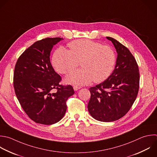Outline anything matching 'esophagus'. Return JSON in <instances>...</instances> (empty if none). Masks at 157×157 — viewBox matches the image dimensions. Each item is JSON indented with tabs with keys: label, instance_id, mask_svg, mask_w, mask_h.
<instances>
[{
	"label": "esophagus",
	"instance_id": "obj_1",
	"mask_svg": "<svg viewBox=\"0 0 157 157\" xmlns=\"http://www.w3.org/2000/svg\"><path fill=\"white\" fill-rule=\"evenodd\" d=\"M81 88H82L81 86H74V90L75 91H77L78 90L80 89Z\"/></svg>",
	"mask_w": 157,
	"mask_h": 157
}]
</instances>
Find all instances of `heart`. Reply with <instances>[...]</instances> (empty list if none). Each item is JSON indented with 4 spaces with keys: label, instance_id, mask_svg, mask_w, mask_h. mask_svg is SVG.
Here are the masks:
<instances>
[{
    "label": "heart",
    "instance_id": "1",
    "mask_svg": "<svg viewBox=\"0 0 157 157\" xmlns=\"http://www.w3.org/2000/svg\"><path fill=\"white\" fill-rule=\"evenodd\" d=\"M69 50L58 48L54 53L52 64L59 74L70 72L80 62L81 69L69 73L66 81L80 86L90 84L93 80L100 83L105 80L113 72L116 55L109 45L87 39L76 40L68 44Z\"/></svg>",
    "mask_w": 157,
    "mask_h": 157
}]
</instances>
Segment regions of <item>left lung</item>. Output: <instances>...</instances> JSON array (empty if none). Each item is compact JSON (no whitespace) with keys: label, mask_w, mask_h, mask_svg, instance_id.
Returning <instances> with one entry per match:
<instances>
[{"label":"left lung","mask_w":157,"mask_h":157,"mask_svg":"<svg viewBox=\"0 0 157 157\" xmlns=\"http://www.w3.org/2000/svg\"><path fill=\"white\" fill-rule=\"evenodd\" d=\"M117 53L115 69L103 82L89 89L90 114L96 120L110 122L123 117L135 101L139 88L137 64L129 50L110 37Z\"/></svg>","instance_id":"8db88e82"}]
</instances>
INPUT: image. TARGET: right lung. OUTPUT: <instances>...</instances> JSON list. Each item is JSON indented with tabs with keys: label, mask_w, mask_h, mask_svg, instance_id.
I'll list each match as a JSON object with an SVG mask.
<instances>
[{
	"label": "right lung",
	"mask_w": 157,
	"mask_h": 157,
	"mask_svg": "<svg viewBox=\"0 0 157 157\" xmlns=\"http://www.w3.org/2000/svg\"><path fill=\"white\" fill-rule=\"evenodd\" d=\"M63 38H46L36 42L18 58L13 85L22 108L34 121L52 124L64 116L67 99L74 94L71 85H59L61 76L50 63V52ZM56 89V92L53 90Z\"/></svg>",
	"instance_id": "1"
}]
</instances>
